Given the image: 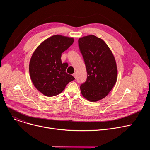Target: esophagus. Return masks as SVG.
Returning <instances> with one entry per match:
<instances>
[{
    "label": "esophagus",
    "mask_w": 150,
    "mask_h": 150,
    "mask_svg": "<svg viewBox=\"0 0 150 150\" xmlns=\"http://www.w3.org/2000/svg\"><path fill=\"white\" fill-rule=\"evenodd\" d=\"M73 76L76 78V72H74V73L73 74Z\"/></svg>",
    "instance_id": "34e87169"
}]
</instances>
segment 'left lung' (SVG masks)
<instances>
[{"label": "left lung", "mask_w": 150, "mask_h": 150, "mask_svg": "<svg viewBox=\"0 0 150 150\" xmlns=\"http://www.w3.org/2000/svg\"><path fill=\"white\" fill-rule=\"evenodd\" d=\"M78 45L84 59L87 79L81 87L83 97L91 102L108 96L117 81L115 58L105 41L95 35L79 38Z\"/></svg>", "instance_id": "left-lung-1"}]
</instances>
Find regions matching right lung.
Here are the masks:
<instances>
[{"mask_svg":"<svg viewBox=\"0 0 150 150\" xmlns=\"http://www.w3.org/2000/svg\"><path fill=\"white\" fill-rule=\"evenodd\" d=\"M74 41L73 37L54 35L42 41L34 52L29 64L30 78L35 87L43 95H58L75 79L66 72L68 63H62L61 60L62 53Z\"/></svg>","mask_w":150,"mask_h":150,"instance_id":"obj_1","label":"right lung"}]
</instances>
